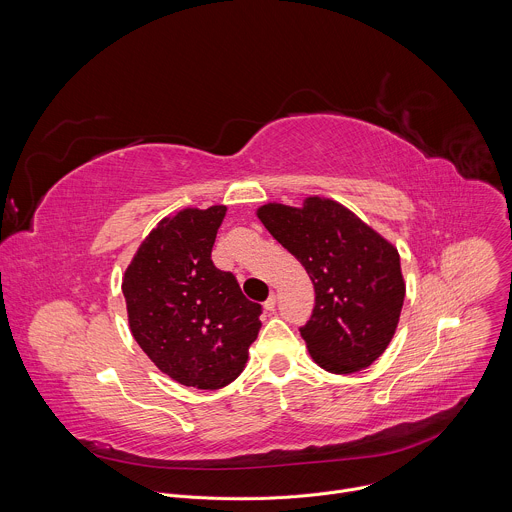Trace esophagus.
<instances>
[{
    "mask_svg": "<svg viewBox=\"0 0 512 512\" xmlns=\"http://www.w3.org/2000/svg\"><path fill=\"white\" fill-rule=\"evenodd\" d=\"M275 302H277V298H275V294H271V296L265 300V304H263L265 310H267V312H273V310H275Z\"/></svg>",
    "mask_w": 512,
    "mask_h": 512,
    "instance_id": "34e87169",
    "label": "esophagus"
}]
</instances>
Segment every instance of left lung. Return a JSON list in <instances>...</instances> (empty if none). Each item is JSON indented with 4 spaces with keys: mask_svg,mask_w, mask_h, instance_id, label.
Wrapping results in <instances>:
<instances>
[{
    "mask_svg": "<svg viewBox=\"0 0 512 512\" xmlns=\"http://www.w3.org/2000/svg\"><path fill=\"white\" fill-rule=\"evenodd\" d=\"M257 216L308 271L316 302L300 328L322 369H367L389 346L405 300L397 249L342 204L310 196L302 208L265 204Z\"/></svg>",
    "mask_w": 512,
    "mask_h": 512,
    "instance_id": "left-lung-1",
    "label": "left lung"
}]
</instances>
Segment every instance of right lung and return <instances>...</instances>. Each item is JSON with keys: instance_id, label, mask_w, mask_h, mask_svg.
Returning <instances> with one entry per match:
<instances>
[{"instance_id": "right-lung-1", "label": "right lung", "mask_w": 512, "mask_h": 512, "mask_svg": "<svg viewBox=\"0 0 512 512\" xmlns=\"http://www.w3.org/2000/svg\"><path fill=\"white\" fill-rule=\"evenodd\" d=\"M227 206L184 208L148 235L123 277L131 334L156 367L196 389L235 381L261 328V304L218 269L212 245Z\"/></svg>"}]
</instances>
